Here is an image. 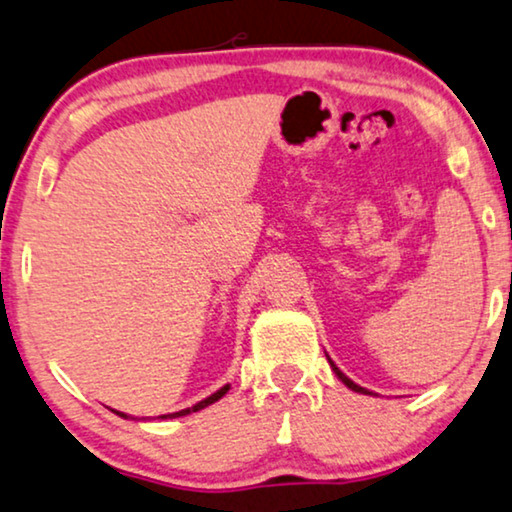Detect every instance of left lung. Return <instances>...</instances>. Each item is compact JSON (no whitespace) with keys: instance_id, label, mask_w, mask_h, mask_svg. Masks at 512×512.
<instances>
[{"instance_id":"8db88e82","label":"left lung","mask_w":512,"mask_h":512,"mask_svg":"<svg viewBox=\"0 0 512 512\" xmlns=\"http://www.w3.org/2000/svg\"><path fill=\"white\" fill-rule=\"evenodd\" d=\"M327 360H330V358H327ZM330 365H332V370H335V374H337V377H339V379H342V381H344V384L351 388V391H356V393H370V391H367V388H363V386H358V384H353V381H351L349 377H346V374H344L342 370H339V367H337L335 363H332V360H330Z\"/></svg>"}]
</instances>
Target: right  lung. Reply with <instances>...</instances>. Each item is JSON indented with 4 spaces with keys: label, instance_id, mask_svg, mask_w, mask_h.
<instances>
[{
    "label": "right lung",
    "instance_id": "obj_1",
    "mask_svg": "<svg viewBox=\"0 0 512 512\" xmlns=\"http://www.w3.org/2000/svg\"><path fill=\"white\" fill-rule=\"evenodd\" d=\"M229 391V384L227 386H222L220 388V391H217V393H213V395H210V398H206V400H201V403H196L194 407H187V410H180V412H175V414H161V417L159 419H175V417H185V414H192V412H199V410H203V407H208V405H213V403H217V400H220L222 398V395L224 393H227ZM119 414V417H126V414H121V412H117Z\"/></svg>",
    "mask_w": 512,
    "mask_h": 512
}]
</instances>
